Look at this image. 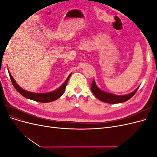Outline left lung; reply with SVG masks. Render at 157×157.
I'll return each mask as SVG.
<instances>
[{"mask_svg":"<svg viewBox=\"0 0 157 157\" xmlns=\"http://www.w3.org/2000/svg\"><path fill=\"white\" fill-rule=\"evenodd\" d=\"M138 88L139 87H137L134 91L128 94L123 95V96H118V95L104 92L103 90L99 89L96 85L94 79H93L91 85V90L95 96L101 101L111 104L119 103L128 101V99H130L136 94Z\"/></svg>","mask_w":157,"mask_h":157,"instance_id":"1","label":"left lung"}]
</instances>
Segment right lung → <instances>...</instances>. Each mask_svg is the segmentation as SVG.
<instances>
[{
	"instance_id": "add662e5",
	"label": "right lung",
	"mask_w": 157,
	"mask_h": 157,
	"mask_svg": "<svg viewBox=\"0 0 157 157\" xmlns=\"http://www.w3.org/2000/svg\"><path fill=\"white\" fill-rule=\"evenodd\" d=\"M8 73H9V75H10L11 81L13 85L14 88H16V90L19 93L21 94L22 96L23 97H25V98L29 99H31V100H34L38 102H41V103H48V102L53 101L56 100V99H58L59 98H60L61 96H62L63 94L65 92V90L66 86H67L69 78L71 77V74H72L71 73L68 76L67 79L65 80L64 83H63V84L61 85V86H60L56 90H54V91L50 92H47V93H34V92L27 91V90L21 88L16 83L15 80H14L13 78L12 77V75L9 71H8Z\"/></svg>"
}]
</instances>
